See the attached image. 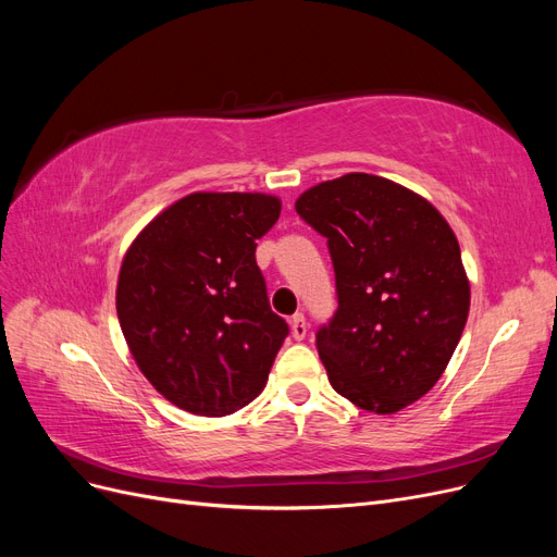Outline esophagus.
Listing matches in <instances>:
<instances>
[{"mask_svg":"<svg viewBox=\"0 0 557 557\" xmlns=\"http://www.w3.org/2000/svg\"><path fill=\"white\" fill-rule=\"evenodd\" d=\"M290 330H293V336L297 342H301L307 336V330H309V325H307V318L301 315V313H295L293 318H290Z\"/></svg>","mask_w":557,"mask_h":557,"instance_id":"34e87169","label":"esophagus"}]
</instances>
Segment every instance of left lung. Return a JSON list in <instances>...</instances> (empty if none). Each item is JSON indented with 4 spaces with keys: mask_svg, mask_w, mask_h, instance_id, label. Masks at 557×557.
<instances>
[{
    "mask_svg": "<svg viewBox=\"0 0 557 557\" xmlns=\"http://www.w3.org/2000/svg\"><path fill=\"white\" fill-rule=\"evenodd\" d=\"M295 211L327 239L336 311L315 332L332 387L356 407L395 413L440 381L469 313L453 230L401 185L346 174L313 185Z\"/></svg>",
    "mask_w": 557,
    "mask_h": 557,
    "instance_id": "left-lung-1",
    "label": "left lung"
}]
</instances>
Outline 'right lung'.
<instances>
[{
	"label": "right lung",
	"mask_w": 557,
	"mask_h": 557,
	"mask_svg": "<svg viewBox=\"0 0 557 557\" xmlns=\"http://www.w3.org/2000/svg\"><path fill=\"white\" fill-rule=\"evenodd\" d=\"M281 199L195 193L129 246L115 290L141 374L178 409L227 416L256 399L290 327L269 307L256 262Z\"/></svg>",
	"instance_id": "right-lung-1"
}]
</instances>
